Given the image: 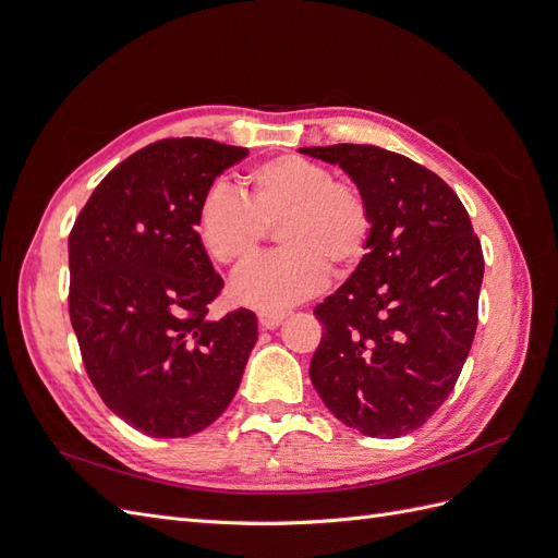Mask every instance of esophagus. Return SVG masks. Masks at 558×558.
Listing matches in <instances>:
<instances>
[{
  "instance_id": "1",
  "label": "esophagus",
  "mask_w": 558,
  "mask_h": 558,
  "mask_svg": "<svg viewBox=\"0 0 558 558\" xmlns=\"http://www.w3.org/2000/svg\"><path fill=\"white\" fill-rule=\"evenodd\" d=\"M289 316V312L286 310H279V312H258V324L265 328V330H275L283 324V318Z\"/></svg>"
}]
</instances>
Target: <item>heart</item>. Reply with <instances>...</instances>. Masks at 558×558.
I'll use <instances>...</instances> for the list:
<instances>
[{"label":"heart","instance_id":"b5f03b06","mask_svg":"<svg viewBox=\"0 0 558 558\" xmlns=\"http://www.w3.org/2000/svg\"><path fill=\"white\" fill-rule=\"evenodd\" d=\"M240 191L216 181L199 197L197 238L226 267L256 256L267 226L277 228L279 253L251 263L232 279L230 293L242 305L277 312L314 295L328 267L349 272L367 253L373 209L351 181H337L326 165L302 156L265 160L242 177Z\"/></svg>","mask_w":558,"mask_h":558}]
</instances>
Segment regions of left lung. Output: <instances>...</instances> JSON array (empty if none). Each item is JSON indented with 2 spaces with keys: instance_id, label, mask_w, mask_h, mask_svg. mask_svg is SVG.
I'll use <instances>...</instances> for the list:
<instances>
[{
  "instance_id": "8db88e82",
  "label": "left lung",
  "mask_w": 558,
  "mask_h": 558,
  "mask_svg": "<svg viewBox=\"0 0 558 558\" xmlns=\"http://www.w3.org/2000/svg\"><path fill=\"white\" fill-rule=\"evenodd\" d=\"M342 167L373 209L353 275L316 305L324 326L310 377L326 408L367 437H400L440 410L477 330L484 256L449 185L369 144L305 146Z\"/></svg>"
}]
</instances>
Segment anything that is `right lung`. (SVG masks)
<instances>
[{
  "label": "right lung",
  "mask_w": 558,
  "mask_h": 558,
  "mask_svg": "<svg viewBox=\"0 0 558 558\" xmlns=\"http://www.w3.org/2000/svg\"><path fill=\"white\" fill-rule=\"evenodd\" d=\"M248 148L160 140L99 181L70 234V316L107 408L150 437L226 412L258 340L251 310L209 318L221 275L195 230L199 197Z\"/></svg>",
  "instance_id": "1"
}]
</instances>
